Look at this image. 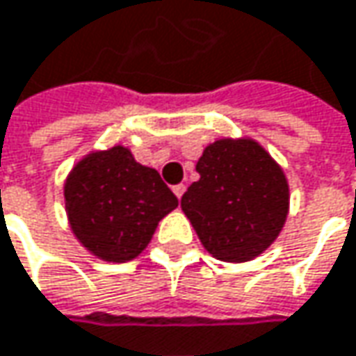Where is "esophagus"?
I'll return each mask as SVG.
<instances>
[{"label": "esophagus", "mask_w": 356, "mask_h": 356, "mask_svg": "<svg viewBox=\"0 0 356 356\" xmlns=\"http://www.w3.org/2000/svg\"><path fill=\"white\" fill-rule=\"evenodd\" d=\"M173 193L177 195V199L183 197V193H185V185H183V183H179V185H175V187H173Z\"/></svg>", "instance_id": "1"}]
</instances>
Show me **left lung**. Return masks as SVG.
Listing matches in <instances>:
<instances>
[{
  "mask_svg": "<svg viewBox=\"0 0 356 356\" xmlns=\"http://www.w3.org/2000/svg\"><path fill=\"white\" fill-rule=\"evenodd\" d=\"M199 179L181 197L203 248L221 261H250L280 236L290 191L282 167L254 138H220L203 149Z\"/></svg>",
  "mask_w": 356,
  "mask_h": 356,
  "instance_id": "1",
  "label": "left lung"
}]
</instances>
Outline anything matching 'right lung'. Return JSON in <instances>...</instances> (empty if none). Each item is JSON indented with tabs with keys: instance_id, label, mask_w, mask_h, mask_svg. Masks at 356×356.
I'll return each mask as SVG.
<instances>
[{
	"instance_id": "right-lung-1",
	"label": "right lung",
	"mask_w": 356,
	"mask_h": 356,
	"mask_svg": "<svg viewBox=\"0 0 356 356\" xmlns=\"http://www.w3.org/2000/svg\"><path fill=\"white\" fill-rule=\"evenodd\" d=\"M64 203L76 240L113 264L136 258L179 205L157 171L122 145L80 159L64 181Z\"/></svg>"
}]
</instances>
